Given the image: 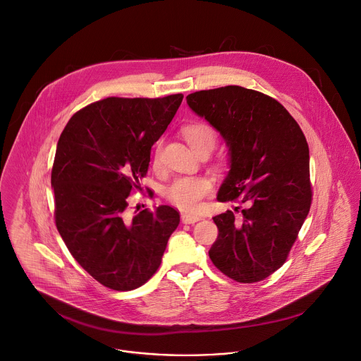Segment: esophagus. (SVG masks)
<instances>
[{
    "instance_id": "esophagus-1",
    "label": "esophagus",
    "mask_w": 361,
    "mask_h": 361,
    "mask_svg": "<svg viewBox=\"0 0 361 361\" xmlns=\"http://www.w3.org/2000/svg\"><path fill=\"white\" fill-rule=\"evenodd\" d=\"M181 221H183L184 224H188V225H191V224H195V222L201 221V216H197V215H191V214H183V215H181Z\"/></svg>"
}]
</instances>
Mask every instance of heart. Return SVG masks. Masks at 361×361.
Here are the masks:
<instances>
[{"instance_id":"b5f03b06","label":"heart","mask_w":361,"mask_h":361,"mask_svg":"<svg viewBox=\"0 0 361 361\" xmlns=\"http://www.w3.org/2000/svg\"><path fill=\"white\" fill-rule=\"evenodd\" d=\"M181 133L187 143L198 153L204 149L212 150L216 143V130L205 122H191L183 126ZM160 143L154 149V163L159 161ZM211 181L202 176H190L176 178L164 191L166 198L184 211H197L201 200L209 194Z\"/></svg>"}]
</instances>
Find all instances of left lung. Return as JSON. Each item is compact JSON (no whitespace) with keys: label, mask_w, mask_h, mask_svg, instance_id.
Here are the masks:
<instances>
[{"label":"left lung","mask_w":361,"mask_h":361,"mask_svg":"<svg viewBox=\"0 0 361 361\" xmlns=\"http://www.w3.org/2000/svg\"><path fill=\"white\" fill-rule=\"evenodd\" d=\"M188 106L205 118L229 149V171L216 200L247 205L214 216L219 235L209 257L238 283L279 270L310 212V147L290 112L274 98L239 85L197 91Z\"/></svg>","instance_id":"obj_1"}]
</instances>
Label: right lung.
Wrapping results in <instances>:
<instances>
[{
	"mask_svg": "<svg viewBox=\"0 0 361 361\" xmlns=\"http://www.w3.org/2000/svg\"><path fill=\"white\" fill-rule=\"evenodd\" d=\"M183 97H109L74 114L59 137L51 169L57 231L75 262L111 290L143 286L180 224L169 205L132 218L126 208Z\"/></svg>",
	"mask_w": 361,
	"mask_h": 361,
	"instance_id": "obj_1",
	"label": "right lung"
}]
</instances>
